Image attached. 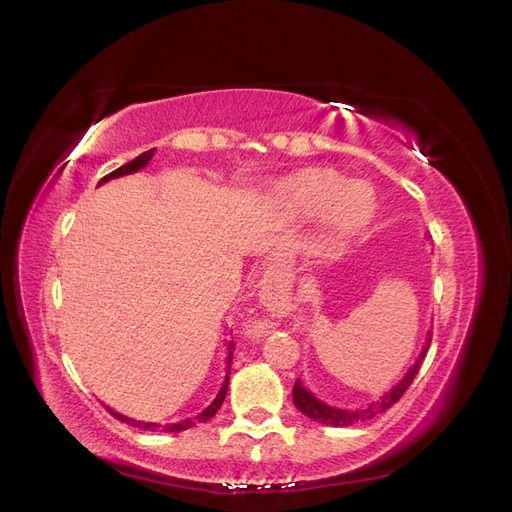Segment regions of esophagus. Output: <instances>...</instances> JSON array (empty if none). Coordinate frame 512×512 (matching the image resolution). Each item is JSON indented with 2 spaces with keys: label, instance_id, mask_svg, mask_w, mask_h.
<instances>
[{
  "label": "esophagus",
  "instance_id": "1",
  "mask_svg": "<svg viewBox=\"0 0 512 512\" xmlns=\"http://www.w3.org/2000/svg\"><path fill=\"white\" fill-rule=\"evenodd\" d=\"M269 279H271L273 285H277V288H283V283L288 281V279H285V273L281 269H275V267L269 271Z\"/></svg>",
  "mask_w": 512,
  "mask_h": 512
}]
</instances>
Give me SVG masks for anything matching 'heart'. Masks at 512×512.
<instances>
[{"label": "heart", "mask_w": 512, "mask_h": 512, "mask_svg": "<svg viewBox=\"0 0 512 512\" xmlns=\"http://www.w3.org/2000/svg\"><path fill=\"white\" fill-rule=\"evenodd\" d=\"M279 199L300 216L325 218L319 243L323 256H336L376 218V193L365 182H349L330 168H306L277 187Z\"/></svg>", "instance_id": "b5f03b06"}]
</instances>
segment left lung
I'll return each mask as SVG.
<instances>
[{
    "label": "left lung",
    "mask_w": 512,
    "mask_h": 512,
    "mask_svg": "<svg viewBox=\"0 0 512 512\" xmlns=\"http://www.w3.org/2000/svg\"><path fill=\"white\" fill-rule=\"evenodd\" d=\"M428 346H431V338L426 340V346L422 349L420 357H418L416 363L410 367V372H407V374L403 376V380H401L397 386H393L391 391L384 393V395L380 397V401L370 403L367 407H363V410L346 412V410H338V407L325 405V403H321L313 393L306 391V388L300 384V380H296L294 391H292L294 405L298 407V410H300L306 418H311V420H315V422L330 424V426H349V424H355V422L372 420L376 414L386 412L388 407H393V405L405 395V391H407V388H410V384L414 382V378H416V374H418V370H420V365H422V361H424V357H426Z\"/></svg>",
    "instance_id": "8db88e82"
}]
</instances>
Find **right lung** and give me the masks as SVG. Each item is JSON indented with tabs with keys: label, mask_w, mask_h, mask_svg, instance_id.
<instances>
[{
	"label": "right lung",
	"mask_w": 512,
	"mask_h": 512,
	"mask_svg": "<svg viewBox=\"0 0 512 512\" xmlns=\"http://www.w3.org/2000/svg\"><path fill=\"white\" fill-rule=\"evenodd\" d=\"M155 155V149H149L147 153H142V155H138L136 159H132L130 163H126V166H121V168H117V170H113L111 174H107L105 178H100V182L98 185H102V182H107V180H111V178H119V176H126V174H134V172H138V170H142L147 166V163L151 161V157ZM235 344H231L229 346V355H227V365H229V370H231V361H233V353H231V349H233ZM227 388H229V372H227V376H224V382H222V386H220V391H218V395H216V399L206 407V410H203L199 416H195V420L193 418H187V420H182V422H176V424H166V426H161V424H157V422H140V420H130V418H126V416H121V414H117V412H113V410H109L111 412V416H115L117 420H121V422H128V424H132V426H138V428H142V431H161L163 433H180V431H187V428H191L195 422H208L218 410H220V405H222V401H224V397H227Z\"/></svg>",
	"instance_id": "1"
}]
</instances>
